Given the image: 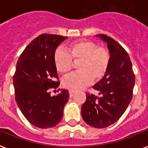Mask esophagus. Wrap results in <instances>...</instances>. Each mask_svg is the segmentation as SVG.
Wrapping results in <instances>:
<instances>
[{
	"label": "esophagus",
	"mask_w": 148,
	"mask_h": 148,
	"mask_svg": "<svg viewBox=\"0 0 148 148\" xmlns=\"http://www.w3.org/2000/svg\"><path fill=\"white\" fill-rule=\"evenodd\" d=\"M74 91H73V90H70V91H69L70 97H73V96H74Z\"/></svg>",
	"instance_id": "obj_1"
}]
</instances>
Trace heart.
<instances>
[{
  "label": "heart",
  "instance_id": "b5f03b06",
  "mask_svg": "<svg viewBox=\"0 0 148 148\" xmlns=\"http://www.w3.org/2000/svg\"><path fill=\"white\" fill-rule=\"evenodd\" d=\"M110 53L106 47L97 46L92 40H81L71 43L67 51L58 48L53 53V63L60 74H67L73 68L74 61L78 62L77 73L63 79L62 85L71 90H80L92 81H101L108 73Z\"/></svg>",
  "mask_w": 148,
  "mask_h": 148
}]
</instances>
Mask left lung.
I'll list each match as a JSON object with an SVG mask.
<instances>
[{"label":"left lung","mask_w":148,"mask_h":148,"mask_svg":"<svg viewBox=\"0 0 148 148\" xmlns=\"http://www.w3.org/2000/svg\"><path fill=\"white\" fill-rule=\"evenodd\" d=\"M97 36L108 44L111 58L110 67L105 77L93 87L101 97L86 94L81 116L88 125L104 128L118 121L125 112L133 97L135 75L124 47L105 34Z\"/></svg>","instance_id":"8db88e82"}]
</instances>
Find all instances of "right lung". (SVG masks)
I'll list each match as a JSON object with an SVG mask.
<instances>
[{"instance_id":"add662e5","label":"right lung","mask_w":148,"mask_h":148,"mask_svg":"<svg viewBox=\"0 0 148 148\" xmlns=\"http://www.w3.org/2000/svg\"><path fill=\"white\" fill-rule=\"evenodd\" d=\"M66 38L40 34L27 46L16 65L13 78L16 102L25 118L40 128L52 127L60 123L69 99L67 90L63 89L54 96L50 92V89L60 85L53 53Z\"/></svg>"}]
</instances>
